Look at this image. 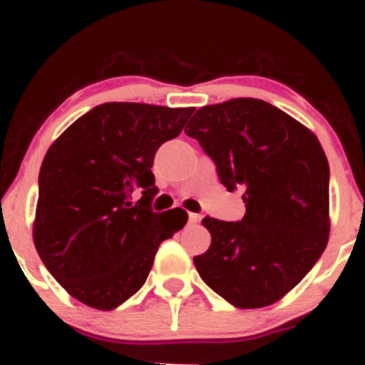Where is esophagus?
I'll use <instances>...</instances> for the list:
<instances>
[{
	"instance_id": "esophagus-1",
	"label": "esophagus",
	"mask_w": 365,
	"mask_h": 365,
	"mask_svg": "<svg viewBox=\"0 0 365 365\" xmlns=\"http://www.w3.org/2000/svg\"><path fill=\"white\" fill-rule=\"evenodd\" d=\"M200 220H202V215H199V212H190V215H188V221H190V223L197 225L200 223Z\"/></svg>"
}]
</instances>
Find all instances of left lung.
Wrapping results in <instances>:
<instances>
[{"label": "left lung", "mask_w": 365, "mask_h": 365, "mask_svg": "<svg viewBox=\"0 0 365 365\" xmlns=\"http://www.w3.org/2000/svg\"><path fill=\"white\" fill-rule=\"evenodd\" d=\"M228 192L244 190L242 221L204 217L211 247L195 255L200 278L238 309L274 304L324 252L329 165L307 127L273 104L237 98L204 106L187 123Z\"/></svg>", "instance_id": "8db88e82"}]
</instances>
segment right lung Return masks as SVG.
<instances>
[{
  "label": "right lung",
  "instance_id": "right-lung-1",
  "mask_svg": "<svg viewBox=\"0 0 365 365\" xmlns=\"http://www.w3.org/2000/svg\"><path fill=\"white\" fill-rule=\"evenodd\" d=\"M194 108L104 103L53 142L39 171L34 245L53 278L78 302L111 311L140 290L163 240L185 226L175 207L150 209L159 145ZM143 197L135 205L131 194Z\"/></svg>",
  "mask_w": 365,
  "mask_h": 365
}]
</instances>
